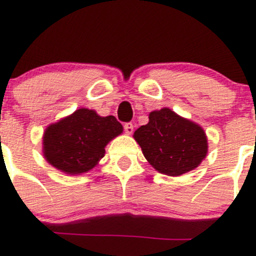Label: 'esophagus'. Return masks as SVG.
<instances>
[{"mask_svg":"<svg viewBox=\"0 0 256 256\" xmlns=\"http://www.w3.org/2000/svg\"><path fill=\"white\" fill-rule=\"evenodd\" d=\"M124 128H125V132L128 134V135H131V134L134 132V125L131 122H128L124 125Z\"/></svg>","mask_w":256,"mask_h":256,"instance_id":"esophagus-1","label":"esophagus"}]
</instances>
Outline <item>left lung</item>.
I'll list each match as a JSON object with an SVG mask.
<instances>
[{
	"label": "left lung",
	"instance_id": "8db88e82",
	"mask_svg": "<svg viewBox=\"0 0 256 256\" xmlns=\"http://www.w3.org/2000/svg\"><path fill=\"white\" fill-rule=\"evenodd\" d=\"M134 138L152 167L167 176L192 171L208 153L204 130L170 108L150 112L149 122L140 126Z\"/></svg>",
	"mask_w": 256,
	"mask_h": 256
}]
</instances>
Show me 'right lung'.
<instances>
[{
    "instance_id": "obj_1",
    "label": "right lung",
    "mask_w": 256,
    "mask_h": 256,
    "mask_svg": "<svg viewBox=\"0 0 256 256\" xmlns=\"http://www.w3.org/2000/svg\"><path fill=\"white\" fill-rule=\"evenodd\" d=\"M122 130L114 116L102 117L93 110L80 108L46 128L43 156L65 174H85L98 164L106 145Z\"/></svg>"
}]
</instances>
